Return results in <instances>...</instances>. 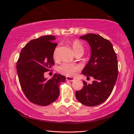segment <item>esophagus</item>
I'll return each mask as SVG.
<instances>
[{"mask_svg": "<svg viewBox=\"0 0 134 134\" xmlns=\"http://www.w3.org/2000/svg\"><path fill=\"white\" fill-rule=\"evenodd\" d=\"M75 79L73 77H66V80L70 81H73Z\"/></svg>", "mask_w": 134, "mask_h": 134, "instance_id": "1", "label": "esophagus"}]
</instances>
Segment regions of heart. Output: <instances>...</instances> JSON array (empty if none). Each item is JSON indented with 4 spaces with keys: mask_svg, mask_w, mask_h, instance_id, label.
Segmentation results:
<instances>
[{
    "mask_svg": "<svg viewBox=\"0 0 134 134\" xmlns=\"http://www.w3.org/2000/svg\"><path fill=\"white\" fill-rule=\"evenodd\" d=\"M72 49L76 54L79 53L84 52V47L81 43L78 40H74L71 42ZM53 57L55 59L58 58L57 48L55 49L53 53ZM80 65L77 64H71L69 63H63L57 68L58 71L63 75L67 76H74L76 73L80 70Z\"/></svg>",
    "mask_w": 134,
    "mask_h": 134,
    "instance_id": "obj_1",
    "label": "heart"
}]
</instances>
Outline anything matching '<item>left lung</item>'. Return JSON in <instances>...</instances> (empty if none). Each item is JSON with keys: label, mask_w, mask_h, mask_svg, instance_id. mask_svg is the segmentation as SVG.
Here are the masks:
<instances>
[{"label": "left lung", "mask_w": 134, "mask_h": 134, "mask_svg": "<svg viewBox=\"0 0 134 134\" xmlns=\"http://www.w3.org/2000/svg\"><path fill=\"white\" fill-rule=\"evenodd\" d=\"M80 38L87 41L91 49V57L81 72L93 77L94 80L92 84L83 81V89L76 91V97L84 105L97 106L108 99L116 81V54L111 42L100 35L88 34Z\"/></svg>", "instance_id": "1"}]
</instances>
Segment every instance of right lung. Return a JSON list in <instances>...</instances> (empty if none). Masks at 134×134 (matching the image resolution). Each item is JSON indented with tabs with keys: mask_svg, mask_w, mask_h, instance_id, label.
I'll return each instance as SVG.
<instances>
[{
	"mask_svg": "<svg viewBox=\"0 0 134 134\" xmlns=\"http://www.w3.org/2000/svg\"><path fill=\"white\" fill-rule=\"evenodd\" d=\"M53 35H45L29 41L22 49L16 63L20 85L31 102L47 106L55 101L60 94V85L65 77L55 74L47 80L44 72L54 65L53 53L57 44Z\"/></svg>",
	"mask_w": 134,
	"mask_h": 134,
	"instance_id": "right-lung-1",
	"label": "right lung"
}]
</instances>
